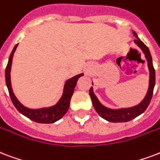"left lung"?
Here are the masks:
<instances>
[{
  "label": "left lung",
  "mask_w": 160,
  "mask_h": 160,
  "mask_svg": "<svg viewBox=\"0 0 160 160\" xmlns=\"http://www.w3.org/2000/svg\"><path fill=\"white\" fill-rule=\"evenodd\" d=\"M132 33L135 37L136 39L134 40L135 43L142 49L143 53L145 54V58L148 62V67L149 69V85H148V92L145 96L144 99L140 102L139 104L135 106V107H129V108H121V109H109L107 107L102 106L99 102L98 99L96 98L95 94L93 93V88L91 87L90 89V96H91L92 104L96 111L102 118L105 120L111 122H126L132 120L138 116L141 115L144 111L147 109L148 105L150 103L152 96H153V91L154 85H155V70L153 69V61H152V57H151L150 52L148 48L138 38L137 33L135 32H132Z\"/></svg>",
  "instance_id": "1"
}]
</instances>
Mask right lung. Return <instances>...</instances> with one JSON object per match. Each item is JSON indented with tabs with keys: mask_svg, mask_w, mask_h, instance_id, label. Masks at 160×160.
Masks as SVG:
<instances>
[{
	"mask_svg": "<svg viewBox=\"0 0 160 160\" xmlns=\"http://www.w3.org/2000/svg\"><path fill=\"white\" fill-rule=\"evenodd\" d=\"M18 44L15 45V47L12 51L10 54L9 60L7 63V68H6V73H5V77H6V83H7V89L9 91L10 97L12 100V103L15 106V107L18 109L19 112H21L22 115L29 118L30 120L38 122V123H53L55 122L56 121L59 120L60 118L64 117V115L68 112V109L69 107V102L71 96L74 93V90L79 78L81 77L83 74H80L70 78L64 84V93L61 96L60 100L58 101V103L53 107H45V108H41V109H29L28 107H24L23 105L20 103V102L17 99L12 89V85H11V68H12V58L13 54L15 52L16 48L18 47Z\"/></svg>",
	"mask_w": 160,
	"mask_h": 160,
	"instance_id": "1",
	"label": "right lung"
}]
</instances>
